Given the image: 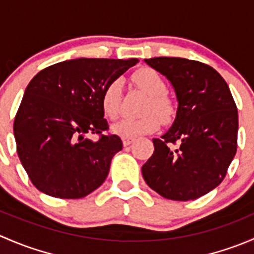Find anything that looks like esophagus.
Returning a JSON list of instances; mask_svg holds the SVG:
<instances>
[{"label":"esophagus","instance_id":"1","mask_svg":"<svg viewBox=\"0 0 254 254\" xmlns=\"http://www.w3.org/2000/svg\"><path fill=\"white\" fill-rule=\"evenodd\" d=\"M134 141H135L134 137H124V139H123V145L129 146L130 143H132Z\"/></svg>","mask_w":254,"mask_h":254}]
</instances>
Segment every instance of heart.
I'll return each mask as SVG.
<instances>
[{"instance_id": "obj_1", "label": "heart", "mask_w": 254, "mask_h": 254, "mask_svg": "<svg viewBox=\"0 0 254 254\" xmlns=\"http://www.w3.org/2000/svg\"><path fill=\"white\" fill-rule=\"evenodd\" d=\"M132 81L140 89L148 94L141 117H123L113 125V131L122 137H136L150 134L160 127L161 120L171 123L176 117V106L166 94L165 79L152 68H140L132 75ZM122 106V81L113 79L102 94V107L106 115L115 118Z\"/></svg>"}]
</instances>
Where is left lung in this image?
Wrapping results in <instances>:
<instances>
[{"instance_id":"8db88e82","label":"left lung","mask_w":254,"mask_h":254,"mask_svg":"<svg viewBox=\"0 0 254 254\" xmlns=\"http://www.w3.org/2000/svg\"><path fill=\"white\" fill-rule=\"evenodd\" d=\"M145 63L171 82L178 108L168 131L152 140L155 151L142 166V177L163 198L194 200L224 181L236 155L237 107L226 81L211 66L182 58Z\"/></svg>"}]
</instances>
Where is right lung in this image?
Wrapping results in <instances>:
<instances>
[{
    "label": "right lung",
    "instance_id": "1",
    "mask_svg": "<svg viewBox=\"0 0 254 254\" xmlns=\"http://www.w3.org/2000/svg\"><path fill=\"white\" fill-rule=\"evenodd\" d=\"M137 59H75L55 64L33 77L14 119L19 160L38 190L79 199L103 184L112 158L123 148L117 135L102 134V94L109 82Z\"/></svg>",
    "mask_w": 254,
    "mask_h": 254
}]
</instances>
